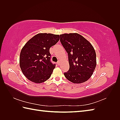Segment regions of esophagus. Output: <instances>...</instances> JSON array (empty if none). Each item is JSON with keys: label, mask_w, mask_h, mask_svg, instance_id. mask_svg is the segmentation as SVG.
Listing matches in <instances>:
<instances>
[{"label": "esophagus", "mask_w": 120, "mask_h": 120, "mask_svg": "<svg viewBox=\"0 0 120 120\" xmlns=\"http://www.w3.org/2000/svg\"><path fill=\"white\" fill-rule=\"evenodd\" d=\"M57 64H58V65H60V61H58L57 63Z\"/></svg>", "instance_id": "esophagus-1"}]
</instances>
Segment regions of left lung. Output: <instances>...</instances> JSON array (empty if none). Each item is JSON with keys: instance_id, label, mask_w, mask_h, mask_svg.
<instances>
[{"instance_id": "obj_1", "label": "left lung", "mask_w": 120, "mask_h": 120, "mask_svg": "<svg viewBox=\"0 0 120 120\" xmlns=\"http://www.w3.org/2000/svg\"><path fill=\"white\" fill-rule=\"evenodd\" d=\"M60 42L68 54L70 68L64 75L74 83L87 81L96 65V53L93 46L76 33L60 34Z\"/></svg>"}]
</instances>
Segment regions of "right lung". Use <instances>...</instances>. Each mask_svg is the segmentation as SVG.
Segmentation results:
<instances>
[{
    "label": "right lung",
    "instance_id": "obj_1",
    "mask_svg": "<svg viewBox=\"0 0 120 120\" xmlns=\"http://www.w3.org/2000/svg\"><path fill=\"white\" fill-rule=\"evenodd\" d=\"M59 39V35L39 34L24 45L20 53L19 65L28 79L42 83L50 78L56 64L50 62L49 49Z\"/></svg>",
    "mask_w": 120,
    "mask_h": 120
}]
</instances>
